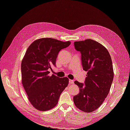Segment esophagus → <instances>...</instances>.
Wrapping results in <instances>:
<instances>
[{
  "label": "esophagus",
  "mask_w": 130,
  "mask_h": 130,
  "mask_svg": "<svg viewBox=\"0 0 130 130\" xmlns=\"http://www.w3.org/2000/svg\"><path fill=\"white\" fill-rule=\"evenodd\" d=\"M69 84H73L74 83V80H69Z\"/></svg>",
  "instance_id": "obj_1"
}]
</instances>
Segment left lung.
Here are the masks:
<instances>
[{
  "label": "left lung",
  "mask_w": 130,
  "mask_h": 130,
  "mask_svg": "<svg viewBox=\"0 0 130 130\" xmlns=\"http://www.w3.org/2000/svg\"><path fill=\"white\" fill-rule=\"evenodd\" d=\"M82 54L83 70L87 72L85 84L75 81L80 92L73 96L75 106L90 113L101 105L109 92L114 72L109 53L101 43L92 39L74 43Z\"/></svg>",
  "instance_id": "8db88e82"
}]
</instances>
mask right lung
<instances>
[{
  "instance_id": "1",
  "label": "right lung",
  "mask_w": 130,
  "mask_h": 130,
  "mask_svg": "<svg viewBox=\"0 0 130 130\" xmlns=\"http://www.w3.org/2000/svg\"><path fill=\"white\" fill-rule=\"evenodd\" d=\"M71 44L52 38L35 40L26 50L21 62L22 84L32 105L46 111L57 105L69 79L49 76V69L55 65L58 53Z\"/></svg>"
}]
</instances>
